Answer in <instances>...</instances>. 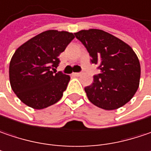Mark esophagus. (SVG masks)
Instances as JSON below:
<instances>
[{
  "mask_svg": "<svg viewBox=\"0 0 151 151\" xmlns=\"http://www.w3.org/2000/svg\"><path fill=\"white\" fill-rule=\"evenodd\" d=\"M73 75L76 76V77H79V76L82 75V73H73Z\"/></svg>",
  "mask_w": 151,
  "mask_h": 151,
  "instance_id": "esophagus-1",
  "label": "esophagus"
}]
</instances>
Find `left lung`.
<instances>
[{"mask_svg":"<svg viewBox=\"0 0 151 151\" xmlns=\"http://www.w3.org/2000/svg\"><path fill=\"white\" fill-rule=\"evenodd\" d=\"M101 73L84 88L90 102L105 110L124 106L133 97L139 86L141 68L137 55L127 43L98 29L76 32Z\"/></svg>","mask_w":151,"mask_h":151,"instance_id":"obj_1","label":"left lung"}]
</instances>
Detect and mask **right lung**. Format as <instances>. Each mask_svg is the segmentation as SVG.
<instances>
[{"mask_svg": "<svg viewBox=\"0 0 151 151\" xmlns=\"http://www.w3.org/2000/svg\"><path fill=\"white\" fill-rule=\"evenodd\" d=\"M74 37L68 31L49 30L16 49L9 65V79L12 90L25 105L42 109L62 97L70 76L56 73L58 56Z\"/></svg>", "mask_w": 151, "mask_h": 151, "instance_id": "right-lung-1", "label": "right lung"}]
</instances>
